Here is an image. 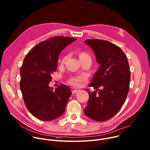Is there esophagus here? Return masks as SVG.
<instances>
[{
    "label": "esophagus",
    "mask_w": 150,
    "mask_h": 150,
    "mask_svg": "<svg viewBox=\"0 0 150 150\" xmlns=\"http://www.w3.org/2000/svg\"><path fill=\"white\" fill-rule=\"evenodd\" d=\"M78 91H79V90H72V92L73 94H75V93H76L77 92H78Z\"/></svg>",
    "instance_id": "1"
}]
</instances>
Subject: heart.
<instances>
[{
	"instance_id": "obj_1",
	"label": "heart",
	"mask_w": 150,
	"mask_h": 150,
	"mask_svg": "<svg viewBox=\"0 0 150 150\" xmlns=\"http://www.w3.org/2000/svg\"><path fill=\"white\" fill-rule=\"evenodd\" d=\"M85 56H88V55L86 52H82L79 55V57ZM65 59L66 58H64L62 60V63H64ZM86 79H87L86 76L84 75L76 76H74V77H72L71 78H70L69 79V81H68V83H69L71 86H72L74 87H79L81 85V83H82L83 82H84V81H85L86 80Z\"/></svg>"
}]
</instances>
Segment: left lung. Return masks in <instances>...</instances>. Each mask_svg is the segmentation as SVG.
Wrapping results in <instances>:
<instances>
[{
	"label": "left lung",
	"instance_id": "8db88e82",
	"mask_svg": "<svg viewBox=\"0 0 150 150\" xmlns=\"http://www.w3.org/2000/svg\"><path fill=\"white\" fill-rule=\"evenodd\" d=\"M85 44L94 51L100 64L89 87L96 89L90 91L84 114L91 119L103 121L111 118L120 111L129 90L130 72L126 54L109 41L87 39ZM100 86L102 90L98 88Z\"/></svg>",
	"mask_w": 150,
	"mask_h": 150
}]
</instances>
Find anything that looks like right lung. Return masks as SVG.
<instances>
[{
  "label": "right lung",
  "instance_id": "add662e5",
  "mask_svg": "<svg viewBox=\"0 0 150 150\" xmlns=\"http://www.w3.org/2000/svg\"><path fill=\"white\" fill-rule=\"evenodd\" d=\"M76 40L69 37H52L35 45L23 60L20 89L26 108L38 119L51 121L65 111L72 94L71 89L60 84L53 90L49 83L52 74L57 70L61 51Z\"/></svg>",
  "mask_w": 150,
  "mask_h": 150
}]
</instances>
